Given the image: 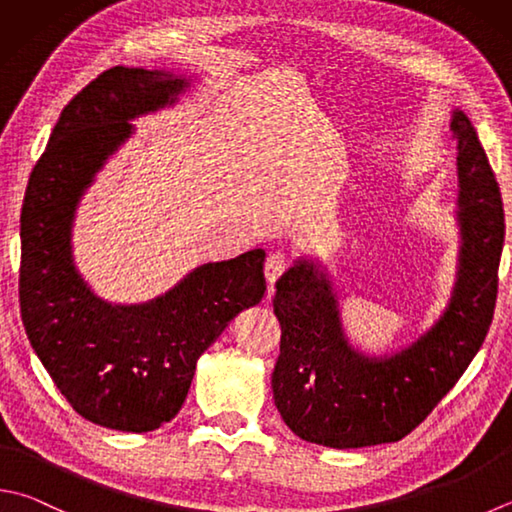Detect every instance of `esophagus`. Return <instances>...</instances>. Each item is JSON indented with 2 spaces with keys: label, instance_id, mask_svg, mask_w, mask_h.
<instances>
[{
  "label": "esophagus",
  "instance_id": "34e87169",
  "mask_svg": "<svg viewBox=\"0 0 512 512\" xmlns=\"http://www.w3.org/2000/svg\"><path fill=\"white\" fill-rule=\"evenodd\" d=\"M289 267V258L283 252H274L269 254L265 260V278H267V285H269V292H274V283L278 278L283 276L285 269Z\"/></svg>",
  "mask_w": 512,
  "mask_h": 512
}]
</instances>
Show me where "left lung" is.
<instances>
[{"label": "left lung", "mask_w": 512, "mask_h": 512, "mask_svg": "<svg viewBox=\"0 0 512 512\" xmlns=\"http://www.w3.org/2000/svg\"><path fill=\"white\" fill-rule=\"evenodd\" d=\"M457 142V276L446 310L417 341L370 356L347 341L327 269L301 256L276 281L281 354L274 403L287 428L327 448L399 441L428 417L475 359L493 321L504 207L468 115L452 111Z\"/></svg>", "instance_id": "obj_1"}]
</instances>
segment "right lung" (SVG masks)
Returning <instances> with one entry per match:
<instances>
[{"instance_id": "right-lung-1", "label": "right lung", "mask_w": 512, "mask_h": 512, "mask_svg": "<svg viewBox=\"0 0 512 512\" xmlns=\"http://www.w3.org/2000/svg\"><path fill=\"white\" fill-rule=\"evenodd\" d=\"M191 80L113 66L64 106L28 178L19 307L28 341L66 401L98 426L149 432L176 417L200 354L265 294V252L205 263L147 303H109L77 272L75 211L131 120L178 102Z\"/></svg>"}]
</instances>
